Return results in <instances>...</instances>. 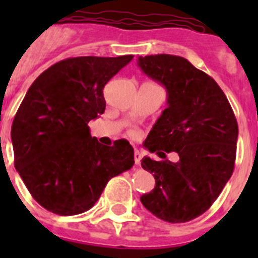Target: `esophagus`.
I'll use <instances>...</instances> for the list:
<instances>
[{"label":"esophagus","instance_id":"obj_1","mask_svg":"<svg viewBox=\"0 0 258 258\" xmlns=\"http://www.w3.org/2000/svg\"><path fill=\"white\" fill-rule=\"evenodd\" d=\"M141 159H142V154H141L138 150H136V151H134V163H136V165H140Z\"/></svg>","mask_w":258,"mask_h":258}]
</instances>
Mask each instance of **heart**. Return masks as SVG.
<instances>
[{
    "instance_id": "b5f03b06",
    "label": "heart",
    "mask_w": 258,
    "mask_h": 258,
    "mask_svg": "<svg viewBox=\"0 0 258 258\" xmlns=\"http://www.w3.org/2000/svg\"><path fill=\"white\" fill-rule=\"evenodd\" d=\"M132 134H133V136H136V134H137L136 131H132Z\"/></svg>"
}]
</instances>
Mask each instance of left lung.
<instances>
[{
	"label": "left lung",
	"mask_w": 258,
	"mask_h": 258,
	"mask_svg": "<svg viewBox=\"0 0 258 258\" xmlns=\"http://www.w3.org/2000/svg\"><path fill=\"white\" fill-rule=\"evenodd\" d=\"M138 66L168 92V107L145 141L164 160L142 159L156 184L141 202L160 220L188 222L211 208L234 172L236 117L218 84L187 59L157 54L140 56ZM173 151L177 163L165 159Z\"/></svg>",
	"instance_id": "left-lung-1"
}]
</instances>
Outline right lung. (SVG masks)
<instances>
[{
  "mask_svg": "<svg viewBox=\"0 0 258 258\" xmlns=\"http://www.w3.org/2000/svg\"><path fill=\"white\" fill-rule=\"evenodd\" d=\"M132 59H64L28 89L11 126L14 165L33 199L47 211L59 216L89 211L107 182L134 165L127 141L103 146L88 126L104 112V85Z\"/></svg>",
  "mask_w": 258,
  "mask_h": 258,
  "instance_id": "right-lung-1",
  "label": "right lung"
}]
</instances>
